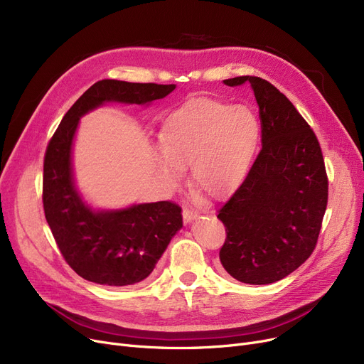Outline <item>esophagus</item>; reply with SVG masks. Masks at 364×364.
<instances>
[{
  "label": "esophagus",
  "instance_id": "1",
  "mask_svg": "<svg viewBox=\"0 0 364 364\" xmlns=\"http://www.w3.org/2000/svg\"><path fill=\"white\" fill-rule=\"evenodd\" d=\"M198 211L193 208H184L183 209V218H184V223H190L193 218L198 217Z\"/></svg>",
  "mask_w": 364,
  "mask_h": 364
}]
</instances>
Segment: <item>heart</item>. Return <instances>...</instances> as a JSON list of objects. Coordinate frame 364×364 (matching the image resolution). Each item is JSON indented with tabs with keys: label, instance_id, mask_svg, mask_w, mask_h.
I'll return each instance as SVG.
<instances>
[{
	"label": "heart",
	"instance_id": "heart-1",
	"mask_svg": "<svg viewBox=\"0 0 364 364\" xmlns=\"http://www.w3.org/2000/svg\"><path fill=\"white\" fill-rule=\"evenodd\" d=\"M259 137V121L251 109L215 99H198L165 119L161 129L162 149L155 151L153 161L165 186L176 188L183 168L190 165L195 192L206 198H223L245 178Z\"/></svg>",
	"mask_w": 364,
	"mask_h": 364
}]
</instances>
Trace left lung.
Listing matches in <instances>:
<instances>
[{
    "label": "left lung",
    "instance_id": "obj_1",
    "mask_svg": "<svg viewBox=\"0 0 364 364\" xmlns=\"http://www.w3.org/2000/svg\"><path fill=\"white\" fill-rule=\"evenodd\" d=\"M250 84L259 107L262 147L243 183L220 209L225 227L224 270L242 283H274L304 264L317 245L328 206L320 143L291 100L259 76Z\"/></svg>",
    "mask_w": 364,
    "mask_h": 364
}]
</instances>
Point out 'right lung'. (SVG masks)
<instances>
[{"instance_id":"right-lung-1","label":"right lung","mask_w":364,"mask_h":364,"mask_svg":"<svg viewBox=\"0 0 364 364\" xmlns=\"http://www.w3.org/2000/svg\"><path fill=\"white\" fill-rule=\"evenodd\" d=\"M174 88V84L95 82L66 112L47 146L43 176L46 220L65 261L88 282L127 286L144 280L183 227V217L181 208L171 200L119 211L90 209L72 181L70 150L80 118L105 102L146 105L164 99Z\"/></svg>"}]
</instances>
